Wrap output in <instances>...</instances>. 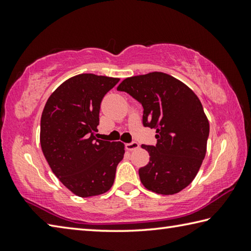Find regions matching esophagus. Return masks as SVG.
<instances>
[{
    "instance_id": "obj_1",
    "label": "esophagus",
    "mask_w": 251,
    "mask_h": 251,
    "mask_svg": "<svg viewBox=\"0 0 251 251\" xmlns=\"http://www.w3.org/2000/svg\"><path fill=\"white\" fill-rule=\"evenodd\" d=\"M125 147H126L127 151H135L139 147V144L137 142H131V143L126 144Z\"/></svg>"
}]
</instances>
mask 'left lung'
I'll list each match as a JSON object with an SVG mask.
<instances>
[{
  "label": "left lung",
  "mask_w": 251,
  "mask_h": 251,
  "mask_svg": "<svg viewBox=\"0 0 251 251\" xmlns=\"http://www.w3.org/2000/svg\"><path fill=\"white\" fill-rule=\"evenodd\" d=\"M117 91L137 100L144 126L156 129V145H142L150 154V163L138 171L142 184L156 194L179 193L206 155L209 122L201 100L186 84L161 72L127 77Z\"/></svg>",
  "instance_id": "1"
}]
</instances>
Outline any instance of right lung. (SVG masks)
<instances>
[{"label": "right lung", "mask_w": 251, "mask_h": 251, "mask_svg": "<svg viewBox=\"0 0 251 251\" xmlns=\"http://www.w3.org/2000/svg\"><path fill=\"white\" fill-rule=\"evenodd\" d=\"M120 78L79 74L49 97L41 117L42 151L59 181L79 197L108 192L125 154L122 142L96 138L100 103Z\"/></svg>", "instance_id": "1"}]
</instances>
